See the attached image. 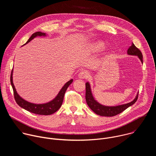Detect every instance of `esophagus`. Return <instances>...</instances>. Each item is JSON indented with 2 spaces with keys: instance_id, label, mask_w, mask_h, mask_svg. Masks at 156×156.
Here are the masks:
<instances>
[{
  "instance_id": "obj_1",
  "label": "esophagus",
  "mask_w": 156,
  "mask_h": 156,
  "mask_svg": "<svg viewBox=\"0 0 156 156\" xmlns=\"http://www.w3.org/2000/svg\"><path fill=\"white\" fill-rule=\"evenodd\" d=\"M90 76V73L87 71V70H81L79 74H78V77L80 78L83 79V78H87Z\"/></svg>"
}]
</instances>
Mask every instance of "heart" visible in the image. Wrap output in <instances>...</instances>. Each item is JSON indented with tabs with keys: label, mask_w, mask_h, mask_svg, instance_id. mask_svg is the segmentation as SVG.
I'll use <instances>...</instances> for the list:
<instances>
[{
	"label": "heart",
	"mask_w": 156,
	"mask_h": 156,
	"mask_svg": "<svg viewBox=\"0 0 156 156\" xmlns=\"http://www.w3.org/2000/svg\"><path fill=\"white\" fill-rule=\"evenodd\" d=\"M104 47V44L102 42H98L96 44V48L98 49H101Z\"/></svg>",
	"instance_id": "b5f03b06"
}]
</instances>
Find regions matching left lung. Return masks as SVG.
I'll list each match as a JSON object with an SVG mask.
<instances>
[{
    "label": "left lung",
    "mask_w": 156,
    "mask_h": 156,
    "mask_svg": "<svg viewBox=\"0 0 156 156\" xmlns=\"http://www.w3.org/2000/svg\"><path fill=\"white\" fill-rule=\"evenodd\" d=\"M127 54L129 55L138 56L143 63V54L140 49L135 46L134 44H132V45L129 48L127 51ZM138 98V94L136 96L135 99L131 102L114 107L104 106L100 104L96 100H94L91 93L90 84H89L88 82L86 83V101L87 104L95 114L101 116L113 117L117 115L122 112L123 111H124L129 106L134 104L137 101Z\"/></svg>",
    "instance_id": "left-lung-1"
}]
</instances>
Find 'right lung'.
<instances>
[{"mask_svg":"<svg viewBox=\"0 0 156 156\" xmlns=\"http://www.w3.org/2000/svg\"><path fill=\"white\" fill-rule=\"evenodd\" d=\"M46 36V33H41L40 31L36 32L33 33L31 36L29 38L28 41L27 42L26 44L28 43L30 41H31L33 39H34L36 36ZM25 45V44H24ZM12 75H13V69L11 72V75H10V83L13 88V95H14V98L17 103V104L20 106L21 107L23 108L24 109L29 111L30 112H32L33 114H38V115H51L60 108L61 107L63 101V98L65 93L66 92V90H67L68 87L69 85L73 82V80H70L67 83H66L63 87L61 89V90L58 93V95L56 96L55 99H54L52 101H51L49 102L46 103V104H36L33 103L29 102L23 99H22L17 93L15 87L14 86L13 83V80H12Z\"/></svg>","mask_w":156,"mask_h":156,"instance_id":"right-lung-1","label":"right lung"}]
</instances>
